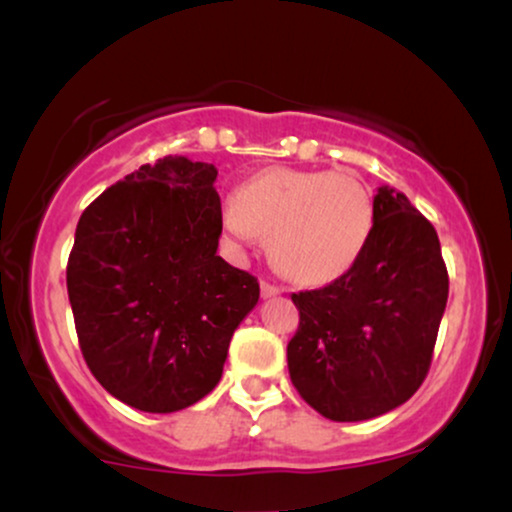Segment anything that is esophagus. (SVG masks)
<instances>
[{
	"instance_id": "obj_1",
	"label": "esophagus",
	"mask_w": 512,
	"mask_h": 512,
	"mask_svg": "<svg viewBox=\"0 0 512 512\" xmlns=\"http://www.w3.org/2000/svg\"><path fill=\"white\" fill-rule=\"evenodd\" d=\"M260 291H262V298H274V296H279V293H284V289H281V286L269 284V281H262Z\"/></svg>"
}]
</instances>
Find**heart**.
I'll return each instance as SVG.
<instances>
[{
    "label": "heart",
    "instance_id": "b5f03b06",
    "mask_svg": "<svg viewBox=\"0 0 512 512\" xmlns=\"http://www.w3.org/2000/svg\"><path fill=\"white\" fill-rule=\"evenodd\" d=\"M373 219L368 187L342 170H260L223 209L228 231L269 238L276 269L298 284H327L349 272Z\"/></svg>",
    "mask_w": 512,
    "mask_h": 512
}]
</instances>
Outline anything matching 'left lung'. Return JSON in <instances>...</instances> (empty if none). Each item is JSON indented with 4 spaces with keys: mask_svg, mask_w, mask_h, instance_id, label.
<instances>
[{
    "mask_svg": "<svg viewBox=\"0 0 512 512\" xmlns=\"http://www.w3.org/2000/svg\"><path fill=\"white\" fill-rule=\"evenodd\" d=\"M373 231L349 272L293 293L301 322L286 349L291 383L325 419L366 421L419 390L431 368L448 269L431 221L378 187Z\"/></svg>",
    "mask_w": 512,
    "mask_h": 512,
    "instance_id": "obj_1",
    "label": "left lung"
}]
</instances>
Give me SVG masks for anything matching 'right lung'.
<instances>
[{
  "label": "right lung",
  "mask_w": 512,
  "mask_h": 512,
  "mask_svg": "<svg viewBox=\"0 0 512 512\" xmlns=\"http://www.w3.org/2000/svg\"><path fill=\"white\" fill-rule=\"evenodd\" d=\"M219 175L166 156L115 182L76 226L67 291L86 366L110 395L170 414L219 385L260 284L219 257Z\"/></svg>",
  "instance_id": "1"
}]
</instances>
